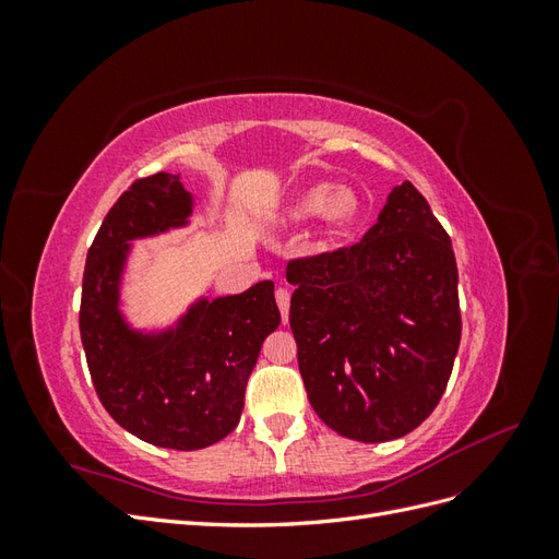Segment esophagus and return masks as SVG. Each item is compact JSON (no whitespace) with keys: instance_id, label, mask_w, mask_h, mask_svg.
Segmentation results:
<instances>
[{"instance_id":"1","label":"esophagus","mask_w":559,"mask_h":559,"mask_svg":"<svg viewBox=\"0 0 559 559\" xmlns=\"http://www.w3.org/2000/svg\"><path fill=\"white\" fill-rule=\"evenodd\" d=\"M275 300H277V308H280V312H282V321L286 324V321H289V302H292V294L286 292V289H280L275 292Z\"/></svg>"}]
</instances>
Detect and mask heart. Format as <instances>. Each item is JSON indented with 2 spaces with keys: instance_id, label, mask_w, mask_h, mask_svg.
Masks as SVG:
<instances>
[{
  "instance_id": "heart-1",
  "label": "heart",
  "mask_w": 559,
  "mask_h": 559,
  "mask_svg": "<svg viewBox=\"0 0 559 559\" xmlns=\"http://www.w3.org/2000/svg\"><path fill=\"white\" fill-rule=\"evenodd\" d=\"M359 200L349 189H331L329 183H319L302 193L292 207V222H308V218L324 212L331 228L347 226L357 216Z\"/></svg>"
}]
</instances>
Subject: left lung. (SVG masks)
I'll use <instances>...</instances> for the list:
<instances>
[{
	"label": "left lung",
	"instance_id": "obj_1",
	"mask_svg": "<svg viewBox=\"0 0 559 559\" xmlns=\"http://www.w3.org/2000/svg\"><path fill=\"white\" fill-rule=\"evenodd\" d=\"M289 321L314 413L361 443L401 438L441 401L462 314L450 235L411 181L364 240L292 259Z\"/></svg>",
	"mask_w": 559,
	"mask_h": 559
}]
</instances>
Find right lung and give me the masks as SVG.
<instances>
[{
    "label": "right lung",
    "mask_w": 559,
    "mask_h": 559,
    "mask_svg": "<svg viewBox=\"0 0 559 559\" xmlns=\"http://www.w3.org/2000/svg\"><path fill=\"white\" fill-rule=\"evenodd\" d=\"M189 214L191 193L179 177L132 181L88 249L79 310L99 403L132 436L173 450L207 448L238 427L261 345L280 326L275 284L265 280L240 296L200 300L177 331L128 329L118 312L128 242L181 226Z\"/></svg>",
    "instance_id": "right-lung-1"
}]
</instances>
